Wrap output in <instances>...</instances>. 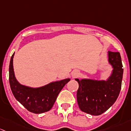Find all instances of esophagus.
Listing matches in <instances>:
<instances>
[{
    "mask_svg": "<svg viewBox=\"0 0 131 131\" xmlns=\"http://www.w3.org/2000/svg\"><path fill=\"white\" fill-rule=\"evenodd\" d=\"M79 75V71H74L73 72H72V77L73 78H76V77L78 76Z\"/></svg>",
    "mask_w": 131,
    "mask_h": 131,
    "instance_id": "obj_1",
    "label": "esophagus"
}]
</instances>
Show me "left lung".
Segmentation results:
<instances>
[{
    "mask_svg": "<svg viewBox=\"0 0 131 131\" xmlns=\"http://www.w3.org/2000/svg\"><path fill=\"white\" fill-rule=\"evenodd\" d=\"M108 62L113 67L106 81L75 79L79 83L77 101L81 110L92 115H99L115 102L119 95L123 77V66L120 53L108 51Z\"/></svg>",
    "mask_w": 131,
    "mask_h": 131,
    "instance_id": "obj_1",
    "label": "left lung"
}]
</instances>
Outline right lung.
Instances as JSON below:
<instances>
[{
    "instance_id": "obj_1",
    "label": "right lung",
    "mask_w": 131,
    "mask_h": 131,
    "mask_svg": "<svg viewBox=\"0 0 131 131\" xmlns=\"http://www.w3.org/2000/svg\"><path fill=\"white\" fill-rule=\"evenodd\" d=\"M9 64V84L16 99L28 111L34 114H41L50 110L54 104L59 93L70 81L66 79L37 88L19 84L16 80L13 69V57Z\"/></svg>"
}]
</instances>
